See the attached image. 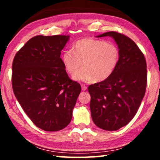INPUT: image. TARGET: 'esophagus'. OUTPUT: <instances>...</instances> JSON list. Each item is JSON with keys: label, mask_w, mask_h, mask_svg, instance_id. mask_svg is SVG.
<instances>
[{"label": "esophagus", "mask_w": 160, "mask_h": 160, "mask_svg": "<svg viewBox=\"0 0 160 160\" xmlns=\"http://www.w3.org/2000/svg\"><path fill=\"white\" fill-rule=\"evenodd\" d=\"M81 88H82V90H83V91H85L86 90H87V87L85 85H81Z\"/></svg>", "instance_id": "esophagus-1"}]
</instances>
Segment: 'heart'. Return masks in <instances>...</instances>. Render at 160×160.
I'll return each mask as SVG.
<instances>
[{"label": "heart", "mask_w": 160, "mask_h": 160, "mask_svg": "<svg viewBox=\"0 0 160 160\" xmlns=\"http://www.w3.org/2000/svg\"><path fill=\"white\" fill-rule=\"evenodd\" d=\"M72 49L64 51L61 59L65 69L71 76H74L83 65L84 68L76 74L75 80L102 82L109 79L118 66L120 51L113 43L84 38L75 42Z\"/></svg>", "instance_id": "b5f03b06"}]
</instances>
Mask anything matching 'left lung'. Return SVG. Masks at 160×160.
Instances as JSON below:
<instances>
[{"instance_id": "left-lung-1", "label": "left lung", "mask_w": 160, "mask_h": 160, "mask_svg": "<svg viewBox=\"0 0 160 160\" xmlns=\"http://www.w3.org/2000/svg\"><path fill=\"white\" fill-rule=\"evenodd\" d=\"M111 37L120 51L118 66L109 79L90 85V111L94 124L106 131L127 125L138 110L147 86L145 56L129 37L108 32L96 37Z\"/></svg>"}]
</instances>
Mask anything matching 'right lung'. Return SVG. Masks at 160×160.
Returning a JSON list of instances; mask_svg holds the SVG:
<instances>
[{"label": "right lung", "mask_w": 160, "mask_h": 160, "mask_svg": "<svg viewBox=\"0 0 160 160\" xmlns=\"http://www.w3.org/2000/svg\"><path fill=\"white\" fill-rule=\"evenodd\" d=\"M68 35L32 37L18 51L12 62L15 96L34 125L58 131L68 125L81 91L69 78L61 58Z\"/></svg>", "instance_id": "1"}]
</instances>
